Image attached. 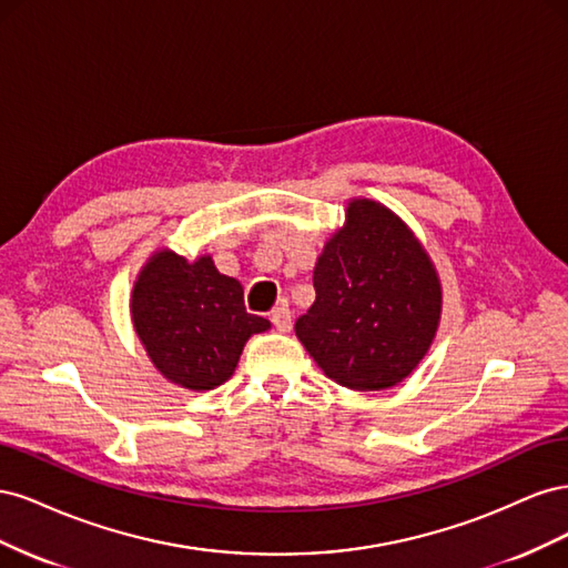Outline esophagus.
I'll use <instances>...</instances> for the list:
<instances>
[{"label":"esophagus","mask_w":568,"mask_h":568,"mask_svg":"<svg viewBox=\"0 0 568 568\" xmlns=\"http://www.w3.org/2000/svg\"><path fill=\"white\" fill-rule=\"evenodd\" d=\"M270 320L274 326H277V332H291V311L286 305L274 307V311L270 313Z\"/></svg>","instance_id":"1"}]
</instances>
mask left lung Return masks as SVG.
<instances>
[{
    "instance_id": "obj_1",
    "label": "left lung",
    "mask_w": 568,
    "mask_h": 568,
    "mask_svg": "<svg viewBox=\"0 0 568 568\" xmlns=\"http://www.w3.org/2000/svg\"><path fill=\"white\" fill-rule=\"evenodd\" d=\"M315 303L296 336L332 382L353 390L400 384L432 348L443 291L432 257L386 205L353 199L313 272Z\"/></svg>"
}]
</instances>
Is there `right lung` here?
Masks as SVG:
<instances>
[{
  "label": "right lung",
  "instance_id": "add662e5",
  "mask_svg": "<svg viewBox=\"0 0 568 568\" xmlns=\"http://www.w3.org/2000/svg\"><path fill=\"white\" fill-rule=\"evenodd\" d=\"M130 311L151 363L189 390L225 384L246 341L270 329L265 317L246 313L242 284L220 274L211 255L189 263L170 248L142 267Z\"/></svg>",
  "mask_w": 568,
  "mask_h": 568
}]
</instances>
